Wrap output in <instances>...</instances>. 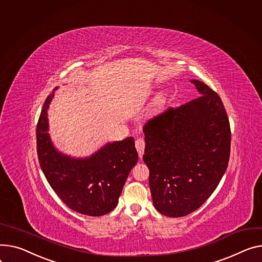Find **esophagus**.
Returning a JSON list of instances; mask_svg holds the SVG:
<instances>
[{
	"label": "esophagus",
	"instance_id": "1",
	"mask_svg": "<svg viewBox=\"0 0 262 262\" xmlns=\"http://www.w3.org/2000/svg\"><path fill=\"white\" fill-rule=\"evenodd\" d=\"M135 144H136V148L138 150V154H139V156H140V158H141L143 152H144V148H145L144 139L143 138H138L137 140H136V142H135Z\"/></svg>",
	"mask_w": 262,
	"mask_h": 262
}]
</instances>
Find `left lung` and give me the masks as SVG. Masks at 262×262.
Returning <instances> with one entry per match:
<instances>
[{"instance_id": "obj_1", "label": "left lung", "mask_w": 262, "mask_h": 262, "mask_svg": "<svg viewBox=\"0 0 262 262\" xmlns=\"http://www.w3.org/2000/svg\"><path fill=\"white\" fill-rule=\"evenodd\" d=\"M190 82L200 97L169 107L143 127L154 206L167 217L199 208L218 186L230 159L231 127L220 97L205 83Z\"/></svg>"}]
</instances>
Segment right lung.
<instances>
[{
  "mask_svg": "<svg viewBox=\"0 0 262 262\" xmlns=\"http://www.w3.org/2000/svg\"><path fill=\"white\" fill-rule=\"evenodd\" d=\"M52 97L54 93L46 98L37 124L40 166L51 188L71 210L93 217L105 215L117 206L122 188L138 161L134 138L110 142L84 159L58 151L47 133V110Z\"/></svg>",
  "mask_w": 262,
  "mask_h": 262,
  "instance_id": "obj_1",
  "label": "right lung"
}]
</instances>
